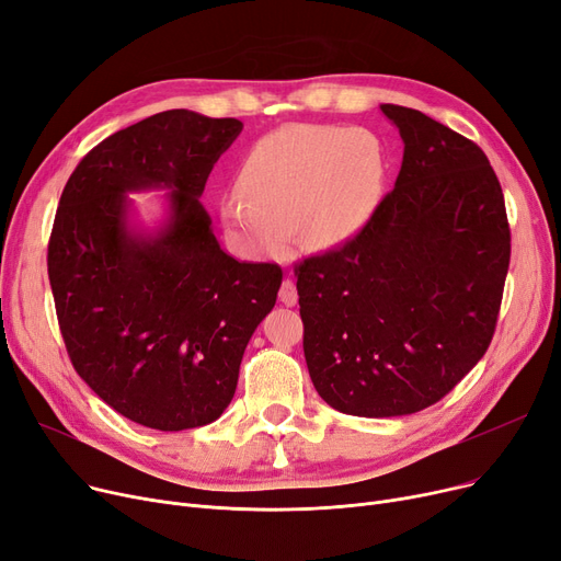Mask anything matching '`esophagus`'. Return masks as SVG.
Masks as SVG:
<instances>
[{
    "mask_svg": "<svg viewBox=\"0 0 561 561\" xmlns=\"http://www.w3.org/2000/svg\"><path fill=\"white\" fill-rule=\"evenodd\" d=\"M278 299L287 306V308H291V306H297V301H299V291H297V285H295V280H283V285H280V291H278Z\"/></svg>",
    "mask_w": 561,
    "mask_h": 561,
    "instance_id": "esophagus-1",
    "label": "esophagus"
}]
</instances>
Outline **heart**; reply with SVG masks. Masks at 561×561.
Returning <instances> with one entry per match:
<instances>
[{
    "label": "heart",
    "mask_w": 561,
    "mask_h": 561,
    "mask_svg": "<svg viewBox=\"0 0 561 561\" xmlns=\"http://www.w3.org/2000/svg\"><path fill=\"white\" fill-rule=\"evenodd\" d=\"M386 175V146L371 129L291 125L244 154L221 219L247 255L278 257L291 237L312 251L335 249L375 215Z\"/></svg>",
    "instance_id": "obj_1"
}]
</instances>
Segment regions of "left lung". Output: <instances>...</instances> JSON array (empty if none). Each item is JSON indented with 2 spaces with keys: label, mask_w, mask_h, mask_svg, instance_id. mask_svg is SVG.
<instances>
[{
  "label": "left lung",
  "mask_w": 561,
  "mask_h": 561,
  "mask_svg": "<svg viewBox=\"0 0 561 561\" xmlns=\"http://www.w3.org/2000/svg\"><path fill=\"white\" fill-rule=\"evenodd\" d=\"M404 159L394 190L340 249L297 266L304 354L340 413L411 415L489 350L512 234L484 150L399 104H381Z\"/></svg>",
  "instance_id": "obj_1"
}]
</instances>
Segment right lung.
<instances>
[{
	"label": "right lung",
	"instance_id": "1",
	"mask_svg": "<svg viewBox=\"0 0 561 561\" xmlns=\"http://www.w3.org/2000/svg\"><path fill=\"white\" fill-rule=\"evenodd\" d=\"M237 118L171 110L129 125L77 164L59 201L47 274L68 356L89 388L159 432L215 422L276 304L283 272L228 255L201 203ZM169 188L168 219L130 224L135 191Z\"/></svg>",
	"mask_w": 561,
	"mask_h": 561
}]
</instances>
